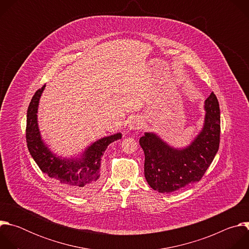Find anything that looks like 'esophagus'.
<instances>
[{
    "instance_id": "obj_1",
    "label": "esophagus",
    "mask_w": 249,
    "mask_h": 249,
    "mask_svg": "<svg viewBox=\"0 0 249 249\" xmlns=\"http://www.w3.org/2000/svg\"><path fill=\"white\" fill-rule=\"evenodd\" d=\"M141 126H142V121L140 120V118H137V117L131 119L128 125L130 130H139Z\"/></svg>"
}]
</instances>
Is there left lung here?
Wrapping results in <instances>:
<instances>
[{
	"label": "left lung",
	"mask_w": 249,
	"mask_h": 249,
	"mask_svg": "<svg viewBox=\"0 0 249 249\" xmlns=\"http://www.w3.org/2000/svg\"><path fill=\"white\" fill-rule=\"evenodd\" d=\"M205 110L204 127L187 148H171L154 133L140 138L145 177L154 190L170 193L202 179L220 146V105L214 92L205 100Z\"/></svg>",
	"instance_id": "1"
}]
</instances>
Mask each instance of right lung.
I'll use <instances>...</instances> for the list:
<instances>
[{
	"instance_id": "add662e5",
	"label": "right lung",
	"mask_w": 249,
	"mask_h": 249,
	"mask_svg": "<svg viewBox=\"0 0 249 249\" xmlns=\"http://www.w3.org/2000/svg\"><path fill=\"white\" fill-rule=\"evenodd\" d=\"M45 85L36 90L27 108L26 143L28 151L39 168L68 191L85 194L95 187L100 179V160L112 142L122 138L120 133L102 138L89 147L82 159L65 160L54 156L41 140L37 125V108Z\"/></svg>"
}]
</instances>
